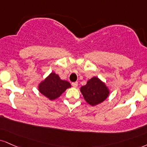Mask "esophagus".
<instances>
[{
	"mask_svg": "<svg viewBox=\"0 0 147 147\" xmlns=\"http://www.w3.org/2000/svg\"><path fill=\"white\" fill-rule=\"evenodd\" d=\"M72 86H73L74 88H77V86H78V82H74L72 83Z\"/></svg>",
	"mask_w": 147,
	"mask_h": 147,
	"instance_id": "obj_1",
	"label": "esophagus"
}]
</instances>
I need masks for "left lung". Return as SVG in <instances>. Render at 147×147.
<instances>
[{"instance_id":"left-lung-1","label":"left lung","mask_w":147,"mask_h":147,"mask_svg":"<svg viewBox=\"0 0 147 147\" xmlns=\"http://www.w3.org/2000/svg\"><path fill=\"white\" fill-rule=\"evenodd\" d=\"M80 91L86 101L92 106L103 102L109 94L108 88L96 77L88 80L86 85L80 88Z\"/></svg>"}]
</instances>
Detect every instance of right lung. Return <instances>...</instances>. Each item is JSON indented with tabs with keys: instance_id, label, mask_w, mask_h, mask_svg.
Instances as JSON below:
<instances>
[{
	"instance_id": "1",
	"label": "right lung",
	"mask_w": 147,
	"mask_h": 147,
	"mask_svg": "<svg viewBox=\"0 0 147 147\" xmlns=\"http://www.w3.org/2000/svg\"><path fill=\"white\" fill-rule=\"evenodd\" d=\"M71 87L68 81L61 80L59 75L51 72L38 86L40 92L50 100H55L61 95L67 88Z\"/></svg>"
}]
</instances>
